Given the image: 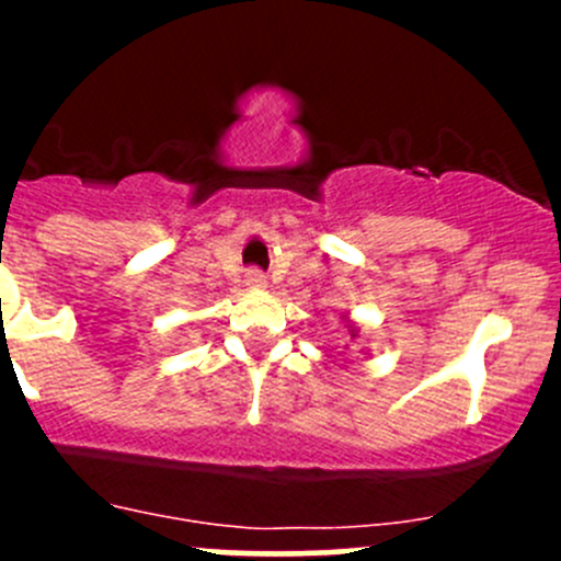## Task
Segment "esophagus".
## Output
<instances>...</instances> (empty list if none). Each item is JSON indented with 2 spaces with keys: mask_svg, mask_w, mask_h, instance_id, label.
I'll list each match as a JSON object with an SVG mask.
<instances>
[{
  "mask_svg": "<svg viewBox=\"0 0 561 561\" xmlns=\"http://www.w3.org/2000/svg\"><path fill=\"white\" fill-rule=\"evenodd\" d=\"M265 285H268V276H265L263 271L257 268L247 271V287H252V290H263Z\"/></svg>",
  "mask_w": 561,
  "mask_h": 561,
  "instance_id": "obj_1",
  "label": "esophagus"
}]
</instances>
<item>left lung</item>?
Here are the masks:
<instances>
[{"instance_id": "1", "label": "left lung", "mask_w": 561, "mask_h": 561, "mask_svg": "<svg viewBox=\"0 0 561 561\" xmlns=\"http://www.w3.org/2000/svg\"><path fill=\"white\" fill-rule=\"evenodd\" d=\"M347 331H350V336H353V339L358 336V325H355V322L347 320Z\"/></svg>"}]
</instances>
